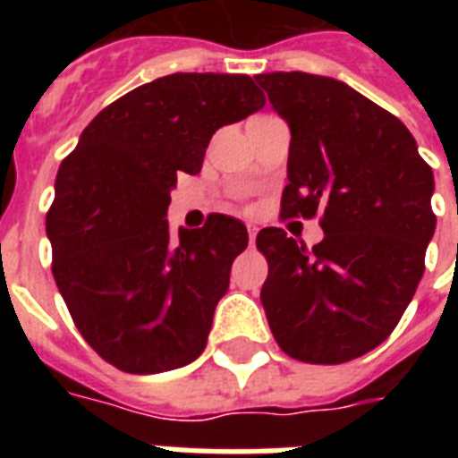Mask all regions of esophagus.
I'll use <instances>...</instances> for the list:
<instances>
[{
    "label": "esophagus",
    "instance_id": "esophagus-1",
    "mask_svg": "<svg viewBox=\"0 0 458 458\" xmlns=\"http://www.w3.org/2000/svg\"><path fill=\"white\" fill-rule=\"evenodd\" d=\"M247 233H250V244L257 242V233H259L257 225H247Z\"/></svg>",
    "mask_w": 458,
    "mask_h": 458
}]
</instances>
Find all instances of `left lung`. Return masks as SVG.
<instances>
[{
	"instance_id": "8db88e82",
	"label": "left lung",
	"mask_w": 458,
	"mask_h": 458,
	"mask_svg": "<svg viewBox=\"0 0 458 458\" xmlns=\"http://www.w3.org/2000/svg\"><path fill=\"white\" fill-rule=\"evenodd\" d=\"M257 82L290 125L283 216L323 211L311 250L264 228L261 304L280 349L306 363H344L376 349L406 311L435 233L433 168L390 111L347 82L293 71Z\"/></svg>"
}]
</instances>
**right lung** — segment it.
I'll return each mask as SVG.
<instances>
[{
    "mask_svg": "<svg viewBox=\"0 0 458 458\" xmlns=\"http://www.w3.org/2000/svg\"><path fill=\"white\" fill-rule=\"evenodd\" d=\"M266 104L250 75L173 73L92 118L61 164L47 214L52 273L88 344L125 373H164L207 347L244 223L214 216L168 230L178 173L201 171L208 140Z\"/></svg>",
    "mask_w": 458,
    "mask_h": 458,
    "instance_id": "1",
    "label": "right lung"
}]
</instances>
